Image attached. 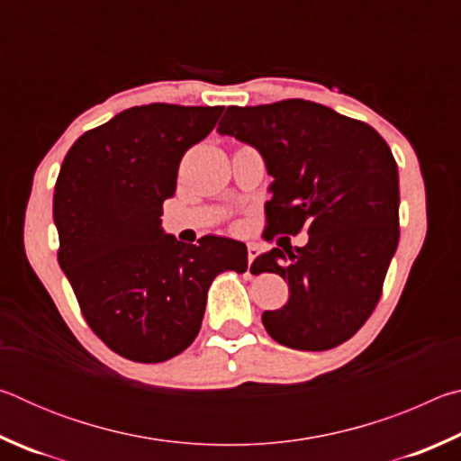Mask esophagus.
I'll return each instance as SVG.
<instances>
[{"label": "esophagus", "mask_w": 461, "mask_h": 461, "mask_svg": "<svg viewBox=\"0 0 461 461\" xmlns=\"http://www.w3.org/2000/svg\"><path fill=\"white\" fill-rule=\"evenodd\" d=\"M260 252H262L260 244H256V241H249V244H248V260H249V264L254 262V258H256V256H258Z\"/></svg>", "instance_id": "obj_1"}]
</instances>
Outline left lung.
<instances>
[{
	"instance_id": "1",
	"label": "left lung",
	"mask_w": 461,
	"mask_h": 461,
	"mask_svg": "<svg viewBox=\"0 0 461 461\" xmlns=\"http://www.w3.org/2000/svg\"><path fill=\"white\" fill-rule=\"evenodd\" d=\"M217 131L258 148L275 178L264 238L309 233L294 252L272 248L252 264L291 291L264 311L268 335L303 352L348 341L376 309L399 246V168L384 138L305 99L231 105Z\"/></svg>"
}]
</instances>
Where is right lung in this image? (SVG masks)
I'll return each mask as SVG.
<instances>
[{
	"instance_id": "right-lung-1",
	"label": "right lung",
	"mask_w": 461,
	"mask_h": 461,
	"mask_svg": "<svg viewBox=\"0 0 461 461\" xmlns=\"http://www.w3.org/2000/svg\"><path fill=\"white\" fill-rule=\"evenodd\" d=\"M221 113V105L130 107L85 131L62 160L59 264L93 333L131 362H165L189 348L213 278L248 268L241 241L183 244L160 228L181 158Z\"/></svg>"
}]
</instances>
